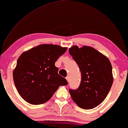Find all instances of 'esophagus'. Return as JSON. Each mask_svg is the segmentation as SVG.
I'll return each instance as SVG.
<instances>
[{"mask_svg": "<svg viewBox=\"0 0 128 128\" xmlns=\"http://www.w3.org/2000/svg\"><path fill=\"white\" fill-rule=\"evenodd\" d=\"M66 80H67V81H68V82H69V76H67V77H66Z\"/></svg>", "mask_w": 128, "mask_h": 128, "instance_id": "obj_1", "label": "esophagus"}]
</instances>
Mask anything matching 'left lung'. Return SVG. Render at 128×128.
<instances>
[{"mask_svg":"<svg viewBox=\"0 0 128 128\" xmlns=\"http://www.w3.org/2000/svg\"><path fill=\"white\" fill-rule=\"evenodd\" d=\"M81 72L76 90L69 89L73 101L84 110L92 109L104 100L113 83L112 69L107 57L91 46L77 45L69 49Z\"/></svg>","mask_w":128,"mask_h":128,"instance_id":"8db88e82","label":"left lung"}]
</instances>
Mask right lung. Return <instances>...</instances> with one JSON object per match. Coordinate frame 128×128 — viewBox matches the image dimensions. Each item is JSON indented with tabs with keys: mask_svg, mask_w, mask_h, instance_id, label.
I'll return each mask as SVG.
<instances>
[{
	"mask_svg": "<svg viewBox=\"0 0 128 128\" xmlns=\"http://www.w3.org/2000/svg\"><path fill=\"white\" fill-rule=\"evenodd\" d=\"M68 48L54 44H41L24 52L17 59L13 76L21 97L33 105L44 104L60 86L68 84L55 66Z\"/></svg>",
	"mask_w": 128,
	"mask_h": 128,
	"instance_id": "1",
	"label": "right lung"
}]
</instances>
